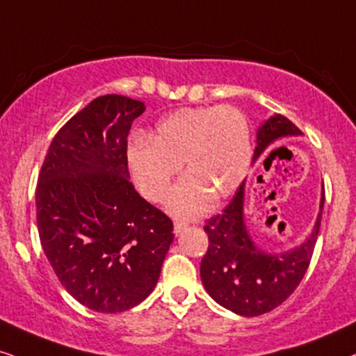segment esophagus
I'll return each mask as SVG.
<instances>
[{
	"label": "esophagus",
	"mask_w": 356,
	"mask_h": 356,
	"mask_svg": "<svg viewBox=\"0 0 356 356\" xmlns=\"http://www.w3.org/2000/svg\"><path fill=\"white\" fill-rule=\"evenodd\" d=\"M186 227H187L186 223H182V222H175V223H174V233H175V235H179V233L186 230Z\"/></svg>",
	"instance_id": "obj_1"
}]
</instances>
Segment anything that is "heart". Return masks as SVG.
I'll list each match as a JSON object with an SVG mask.
<instances>
[{"instance_id": "heart-1", "label": "heart", "mask_w": 356, "mask_h": 356, "mask_svg": "<svg viewBox=\"0 0 356 356\" xmlns=\"http://www.w3.org/2000/svg\"><path fill=\"white\" fill-rule=\"evenodd\" d=\"M149 138H136L129 145V170L143 195L161 202L184 163L188 175L168 200V210L177 218L204 215L211 197H228L248 172V123L236 108H182L161 120Z\"/></svg>"}]
</instances>
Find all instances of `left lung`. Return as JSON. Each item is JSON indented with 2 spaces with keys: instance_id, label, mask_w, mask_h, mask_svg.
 <instances>
[{
  "instance_id": "8db88e82",
  "label": "left lung",
  "mask_w": 356,
  "mask_h": 356,
  "mask_svg": "<svg viewBox=\"0 0 356 356\" xmlns=\"http://www.w3.org/2000/svg\"><path fill=\"white\" fill-rule=\"evenodd\" d=\"M302 131L282 115H273L258 129L254 159L273 143ZM321 211L307 240L286 253H266L254 245L245 220V182L222 213L205 223L209 250L200 263V277L210 298L222 307L245 317H256L276 309L289 298L307 271L321 228Z\"/></svg>"
}]
</instances>
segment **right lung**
<instances>
[{"instance_id": "right-lung-1", "label": "right lung", "mask_w": 356, "mask_h": 356, "mask_svg": "<svg viewBox=\"0 0 356 356\" xmlns=\"http://www.w3.org/2000/svg\"><path fill=\"white\" fill-rule=\"evenodd\" d=\"M145 103L90 102L58 129L35 188L40 245L67 292L85 307L123 312L159 279L172 220L129 182L128 134Z\"/></svg>"}]
</instances>
